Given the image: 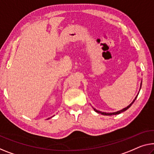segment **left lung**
Here are the masks:
<instances>
[{
	"label": "left lung",
	"instance_id": "obj_1",
	"mask_svg": "<svg viewBox=\"0 0 154 154\" xmlns=\"http://www.w3.org/2000/svg\"><path fill=\"white\" fill-rule=\"evenodd\" d=\"M141 85H142V83H141ZM140 88H141V86H140ZM137 97V95L136 96V98H135L134 100L133 101V102H132L131 103V104H130L129 105H128V106L127 107H126V108H125V109H122L121 111H119L115 112V113H104V112H101V111H97V110H96V109H94V110H95V111L97 112V113H101V114H102V115H104V116H113V115H117V114H120V113H122V112H124V111H127V110L128 109V108H129V107H130L131 106V105L133 104V103H134V102H135V100H136Z\"/></svg>",
	"mask_w": 154,
	"mask_h": 154
}]
</instances>
